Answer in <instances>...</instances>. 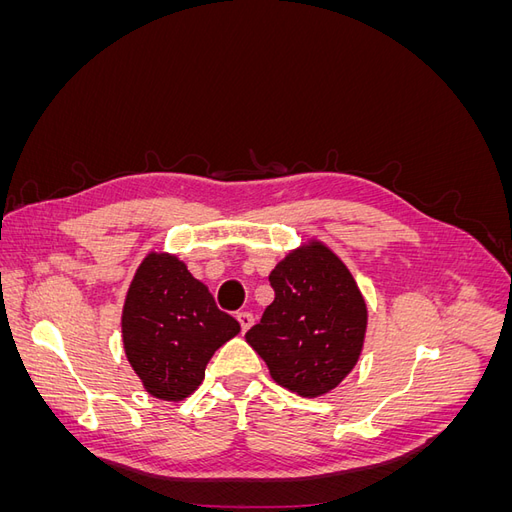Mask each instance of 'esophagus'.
I'll return each instance as SVG.
<instances>
[{"label": "esophagus", "mask_w": 512, "mask_h": 512, "mask_svg": "<svg viewBox=\"0 0 512 512\" xmlns=\"http://www.w3.org/2000/svg\"><path fill=\"white\" fill-rule=\"evenodd\" d=\"M237 320H239V324H241V331H243V333L254 324V316H252L250 312H239V314H237Z\"/></svg>", "instance_id": "esophagus-1"}]
</instances>
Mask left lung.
<instances>
[{
  "mask_svg": "<svg viewBox=\"0 0 512 512\" xmlns=\"http://www.w3.org/2000/svg\"><path fill=\"white\" fill-rule=\"evenodd\" d=\"M269 282L275 299L245 342L284 389L301 397L327 395L361 359L367 303L359 284L320 239L290 250Z\"/></svg>",
  "mask_w": 512,
  "mask_h": 512,
  "instance_id": "8db88e82",
  "label": "left lung"
}]
</instances>
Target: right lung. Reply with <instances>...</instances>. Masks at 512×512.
Masks as SVG:
<instances>
[{
	"label": "right lung",
	"instance_id": "obj_1",
	"mask_svg": "<svg viewBox=\"0 0 512 512\" xmlns=\"http://www.w3.org/2000/svg\"><path fill=\"white\" fill-rule=\"evenodd\" d=\"M239 331V322L220 312L209 288L175 254L153 250L141 260L121 309V342L151 397H190L213 352Z\"/></svg>",
	"mask_w": 512,
	"mask_h": 512
}]
</instances>
